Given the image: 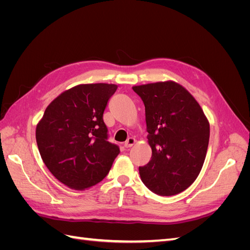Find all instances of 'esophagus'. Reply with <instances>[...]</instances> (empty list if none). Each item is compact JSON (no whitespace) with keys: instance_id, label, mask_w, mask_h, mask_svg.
<instances>
[{"instance_id":"esophagus-1","label":"esophagus","mask_w":250,"mask_h":250,"mask_svg":"<svg viewBox=\"0 0 250 250\" xmlns=\"http://www.w3.org/2000/svg\"><path fill=\"white\" fill-rule=\"evenodd\" d=\"M135 142H137V141H135L134 138H128L127 141L125 142V144H124V146L126 148H130V147H132L134 145Z\"/></svg>"}]
</instances>
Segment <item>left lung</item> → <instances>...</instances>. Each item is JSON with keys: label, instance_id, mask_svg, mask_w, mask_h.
<instances>
[{"label": "left lung", "instance_id": "obj_1", "mask_svg": "<svg viewBox=\"0 0 250 250\" xmlns=\"http://www.w3.org/2000/svg\"><path fill=\"white\" fill-rule=\"evenodd\" d=\"M145 105L151 161L140 167L142 181L157 195L185 191L206 160L209 123L195 98L174 81L133 86Z\"/></svg>", "mask_w": 250, "mask_h": 250}]
</instances>
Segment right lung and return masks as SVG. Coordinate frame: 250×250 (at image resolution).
Returning a JSON list of instances; mask_svg holds the SVG:
<instances>
[{"label":"right lung","instance_id":"right-lung-1","mask_svg":"<svg viewBox=\"0 0 250 250\" xmlns=\"http://www.w3.org/2000/svg\"><path fill=\"white\" fill-rule=\"evenodd\" d=\"M118 88L108 83L79 84L64 90L44 110L36 126L44 165L60 183L85 190L107 175L120 153L107 141L103 112Z\"/></svg>","mask_w":250,"mask_h":250}]
</instances>
